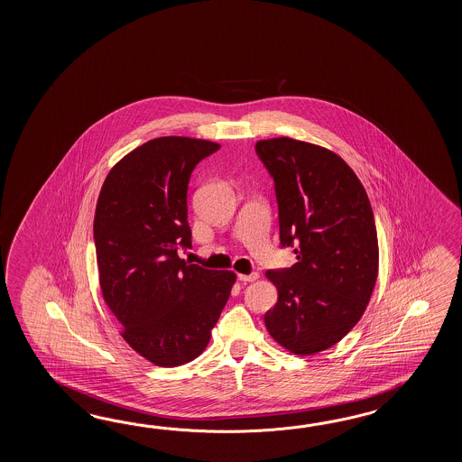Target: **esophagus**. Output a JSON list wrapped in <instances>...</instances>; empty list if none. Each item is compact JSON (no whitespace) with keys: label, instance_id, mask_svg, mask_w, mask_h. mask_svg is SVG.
Returning <instances> with one entry per match:
<instances>
[{"label":"esophagus","instance_id":"34e87169","mask_svg":"<svg viewBox=\"0 0 462 462\" xmlns=\"http://www.w3.org/2000/svg\"><path fill=\"white\" fill-rule=\"evenodd\" d=\"M237 279L241 281V282H254L259 279V274L257 273H251V274H239L237 275Z\"/></svg>","mask_w":462,"mask_h":462}]
</instances>
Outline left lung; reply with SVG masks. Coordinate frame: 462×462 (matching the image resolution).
Masks as SVG:
<instances>
[{"label": "left lung", "mask_w": 462, "mask_h": 462, "mask_svg": "<svg viewBox=\"0 0 462 462\" xmlns=\"http://www.w3.org/2000/svg\"><path fill=\"white\" fill-rule=\"evenodd\" d=\"M255 152L274 178L281 245L297 257L265 273L277 289L265 328L287 352L310 356L338 344L370 302L380 257L374 211L332 150L277 137L259 140Z\"/></svg>", "instance_id": "1"}]
</instances>
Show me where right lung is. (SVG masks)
Masks as SVG:
<instances>
[{
	"label": "right lung",
	"instance_id": "add662e5",
	"mask_svg": "<svg viewBox=\"0 0 462 462\" xmlns=\"http://www.w3.org/2000/svg\"><path fill=\"white\" fill-rule=\"evenodd\" d=\"M221 147L191 137H158L132 150L100 188L94 239L104 302L120 335L157 366H180L205 352L236 282L180 259L191 247L188 181Z\"/></svg>",
	"mask_w": 462,
	"mask_h": 462
}]
</instances>
